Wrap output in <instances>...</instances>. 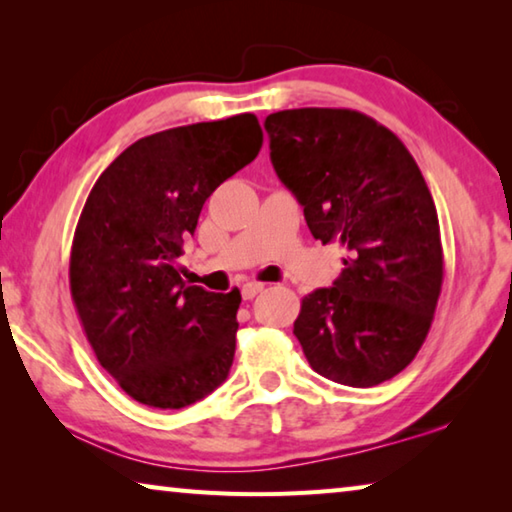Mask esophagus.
<instances>
[{
    "instance_id": "34e87169",
    "label": "esophagus",
    "mask_w": 512,
    "mask_h": 512,
    "mask_svg": "<svg viewBox=\"0 0 512 512\" xmlns=\"http://www.w3.org/2000/svg\"><path fill=\"white\" fill-rule=\"evenodd\" d=\"M264 291V284L259 282H246L244 287H241V296H244V300H253L257 293Z\"/></svg>"
}]
</instances>
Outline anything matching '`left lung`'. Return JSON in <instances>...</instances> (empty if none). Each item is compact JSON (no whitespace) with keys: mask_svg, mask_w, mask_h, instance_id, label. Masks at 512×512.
<instances>
[{"mask_svg":"<svg viewBox=\"0 0 512 512\" xmlns=\"http://www.w3.org/2000/svg\"><path fill=\"white\" fill-rule=\"evenodd\" d=\"M264 128L311 235L348 250L332 287L302 298L293 323L309 366L354 388L393 379L422 348L443 289L438 212L420 167L357 110H280Z\"/></svg>","mask_w":512,"mask_h":512,"instance_id":"obj_1","label":"left lung"}]
</instances>
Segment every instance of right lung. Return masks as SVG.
I'll list each match as a JSON object with an SVG mask.
<instances>
[{
	"label": "right lung",
	"mask_w": 512,
	"mask_h": 512,
	"mask_svg": "<svg viewBox=\"0 0 512 512\" xmlns=\"http://www.w3.org/2000/svg\"><path fill=\"white\" fill-rule=\"evenodd\" d=\"M262 142L250 112L169 128L117 155L85 201L69 289L99 363L140 404L183 409L228 377L241 293L187 287L176 262L203 203Z\"/></svg>",
	"instance_id": "obj_1"
}]
</instances>
